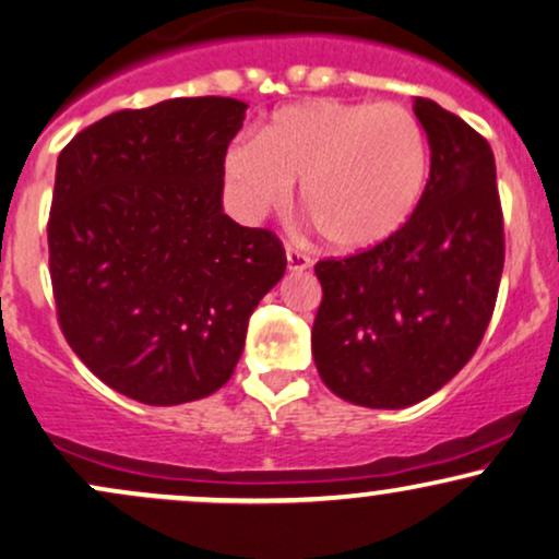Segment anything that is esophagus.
Masks as SVG:
<instances>
[{
    "label": "esophagus",
    "instance_id": "34e87169",
    "mask_svg": "<svg viewBox=\"0 0 559 559\" xmlns=\"http://www.w3.org/2000/svg\"><path fill=\"white\" fill-rule=\"evenodd\" d=\"M286 265H288V271H307V267L312 265V258L301 250H297V247L288 245L286 247Z\"/></svg>",
    "mask_w": 559,
    "mask_h": 559
}]
</instances>
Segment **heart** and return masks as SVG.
<instances>
[{
	"instance_id": "b5f03b06",
	"label": "heart",
	"mask_w": 559,
	"mask_h": 559,
	"mask_svg": "<svg viewBox=\"0 0 559 559\" xmlns=\"http://www.w3.org/2000/svg\"><path fill=\"white\" fill-rule=\"evenodd\" d=\"M226 179L252 218L301 207L341 252H365L408 224L429 179L427 134L399 104L312 98L278 109L226 153Z\"/></svg>"
}]
</instances>
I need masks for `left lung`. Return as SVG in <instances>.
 Returning <instances> with one entry per match:
<instances>
[{
  "mask_svg": "<svg viewBox=\"0 0 559 559\" xmlns=\"http://www.w3.org/2000/svg\"><path fill=\"white\" fill-rule=\"evenodd\" d=\"M429 179L408 224L372 250L314 265L312 356L338 399L406 408L466 367L492 320L506 231L492 147L461 117L414 98Z\"/></svg>",
  "mask_w": 559,
  "mask_h": 559,
  "instance_id": "1",
  "label": "left lung"
}]
</instances>
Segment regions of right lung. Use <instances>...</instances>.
Instances as JSON below:
<instances>
[{"instance_id":"obj_1","label":"right lung","mask_w":559,"mask_h":559,"mask_svg":"<svg viewBox=\"0 0 559 559\" xmlns=\"http://www.w3.org/2000/svg\"><path fill=\"white\" fill-rule=\"evenodd\" d=\"M245 109L221 96L122 109L59 153L46 226L59 328L100 382L147 406L224 388L286 271L281 239L221 205Z\"/></svg>"}]
</instances>
